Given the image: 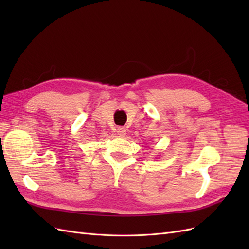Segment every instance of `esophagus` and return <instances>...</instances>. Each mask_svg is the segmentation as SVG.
<instances>
[{
  "label": "esophagus",
  "mask_w": 249,
  "mask_h": 249,
  "mask_svg": "<svg viewBox=\"0 0 249 249\" xmlns=\"http://www.w3.org/2000/svg\"><path fill=\"white\" fill-rule=\"evenodd\" d=\"M117 134L119 135V136H122V137H124V135L126 134V130L124 129V126H119V127H117Z\"/></svg>",
  "instance_id": "1"
}]
</instances>
